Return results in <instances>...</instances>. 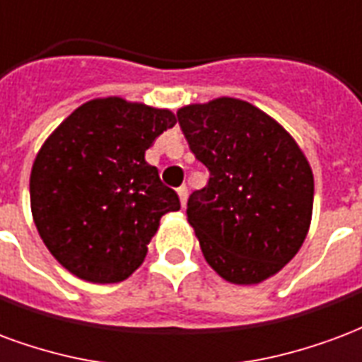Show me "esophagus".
Instances as JSON below:
<instances>
[{"mask_svg":"<svg viewBox=\"0 0 362 362\" xmlns=\"http://www.w3.org/2000/svg\"><path fill=\"white\" fill-rule=\"evenodd\" d=\"M177 194H179V200H181V206H187V199H189V189L187 187H179L177 189Z\"/></svg>","mask_w":362,"mask_h":362,"instance_id":"1","label":"esophagus"}]
</instances>
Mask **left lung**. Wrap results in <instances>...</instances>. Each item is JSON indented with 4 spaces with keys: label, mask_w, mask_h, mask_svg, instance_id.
<instances>
[{
    "label": "left lung",
    "mask_w": 362,
    "mask_h": 362,
    "mask_svg": "<svg viewBox=\"0 0 362 362\" xmlns=\"http://www.w3.org/2000/svg\"><path fill=\"white\" fill-rule=\"evenodd\" d=\"M177 121L210 171L187 202L206 262L237 286L272 278L299 252L313 218L315 177L299 144L237 98L185 105Z\"/></svg>",
    "instance_id": "obj_1"
}]
</instances>
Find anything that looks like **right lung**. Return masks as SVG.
I'll list each match as a JSON object with an SVG mask.
<instances>
[{
  "instance_id": "add662e5",
  "label": "right lung",
  "mask_w": 362,
  "mask_h": 362,
  "mask_svg": "<svg viewBox=\"0 0 362 362\" xmlns=\"http://www.w3.org/2000/svg\"><path fill=\"white\" fill-rule=\"evenodd\" d=\"M175 123L170 110L98 98L76 107L42 144L30 173L34 223L76 278H129L146 257L160 218L181 208L177 192L144 160Z\"/></svg>"
}]
</instances>
